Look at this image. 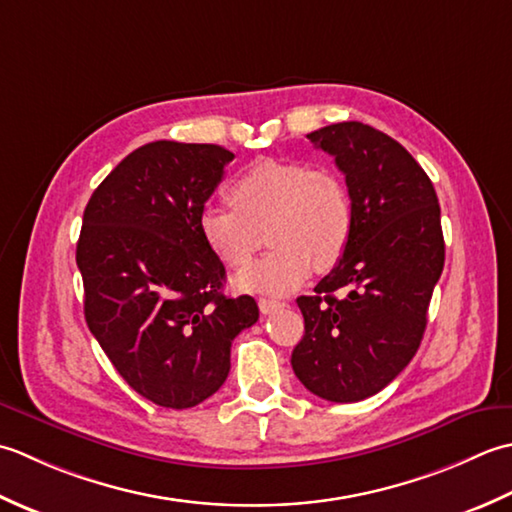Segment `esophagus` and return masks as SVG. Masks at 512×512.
I'll list each match as a JSON object with an SVG mask.
<instances>
[{
    "mask_svg": "<svg viewBox=\"0 0 512 512\" xmlns=\"http://www.w3.org/2000/svg\"><path fill=\"white\" fill-rule=\"evenodd\" d=\"M258 307H260V311H263V314L267 316V314H274V311H278L280 307H285V302L271 300V298H260V300H258Z\"/></svg>",
    "mask_w": 512,
    "mask_h": 512,
    "instance_id": "obj_1",
    "label": "esophagus"
}]
</instances>
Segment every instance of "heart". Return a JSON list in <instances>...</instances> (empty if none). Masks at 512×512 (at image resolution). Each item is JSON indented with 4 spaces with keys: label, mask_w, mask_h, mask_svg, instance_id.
<instances>
[{
    "label": "heart",
    "mask_w": 512,
    "mask_h": 512,
    "mask_svg": "<svg viewBox=\"0 0 512 512\" xmlns=\"http://www.w3.org/2000/svg\"><path fill=\"white\" fill-rule=\"evenodd\" d=\"M229 203L198 212V234L227 267L247 265L260 247L274 249L234 278L249 294L287 296L311 269L329 271L340 263L353 232V201L342 176L309 163L263 159L249 165L227 187Z\"/></svg>",
    "instance_id": "heart-1"
}]
</instances>
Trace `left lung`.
<instances>
[{
  "instance_id": "1",
  "label": "left lung",
  "mask_w": 512,
  "mask_h": 512,
  "mask_svg": "<svg viewBox=\"0 0 512 512\" xmlns=\"http://www.w3.org/2000/svg\"><path fill=\"white\" fill-rule=\"evenodd\" d=\"M307 139L344 174L353 232L316 294L296 300L305 336L291 367L318 398L360 402L398 378L420 347L444 269L440 203L413 156L371 125L342 121Z\"/></svg>"
}]
</instances>
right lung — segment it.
<instances>
[{"mask_svg":"<svg viewBox=\"0 0 512 512\" xmlns=\"http://www.w3.org/2000/svg\"><path fill=\"white\" fill-rule=\"evenodd\" d=\"M232 159L212 143L141 145L83 212L88 329L121 378L165 409H190L221 389L232 340L258 320L252 296L223 294L225 267L198 234V212Z\"/></svg>","mask_w":512,"mask_h":512,"instance_id":"right-lung-1","label":"right lung"}]
</instances>
